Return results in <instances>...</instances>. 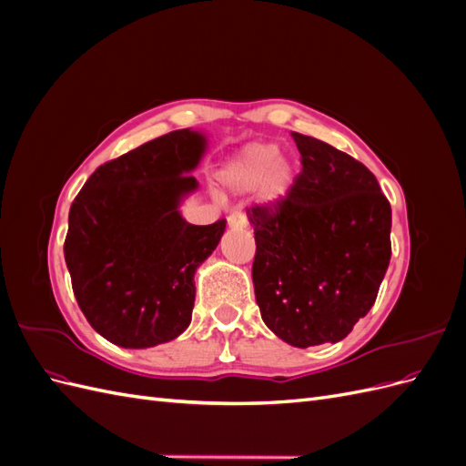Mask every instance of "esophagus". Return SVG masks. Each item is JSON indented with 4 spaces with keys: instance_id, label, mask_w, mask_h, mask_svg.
<instances>
[{
    "instance_id": "34e87169",
    "label": "esophagus",
    "mask_w": 466,
    "mask_h": 466,
    "mask_svg": "<svg viewBox=\"0 0 466 466\" xmlns=\"http://www.w3.org/2000/svg\"><path fill=\"white\" fill-rule=\"evenodd\" d=\"M228 225H229L231 229H245L247 225H248V219L243 214H231L228 218Z\"/></svg>"
}]
</instances>
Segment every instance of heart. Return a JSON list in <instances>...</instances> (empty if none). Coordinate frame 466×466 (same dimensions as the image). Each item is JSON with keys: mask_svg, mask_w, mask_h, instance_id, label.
<instances>
[{"mask_svg": "<svg viewBox=\"0 0 466 466\" xmlns=\"http://www.w3.org/2000/svg\"><path fill=\"white\" fill-rule=\"evenodd\" d=\"M219 180L235 194L257 192L260 204L278 208L295 185V167L276 144L252 142L225 163Z\"/></svg>", "mask_w": 466, "mask_h": 466, "instance_id": "b5f03b06", "label": "heart"}]
</instances>
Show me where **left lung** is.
I'll use <instances>...</instances> for the list:
<instances>
[{"mask_svg":"<svg viewBox=\"0 0 466 466\" xmlns=\"http://www.w3.org/2000/svg\"><path fill=\"white\" fill-rule=\"evenodd\" d=\"M303 171L278 208L247 209L262 320L295 348L340 342L370 313L390 260V204L368 167L291 132Z\"/></svg>","mask_w":466,"mask_h":466,"instance_id":"8db88e82","label":"left lung"}]
</instances>
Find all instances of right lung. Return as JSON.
Segmentation results:
<instances>
[{
	"mask_svg": "<svg viewBox=\"0 0 466 466\" xmlns=\"http://www.w3.org/2000/svg\"><path fill=\"white\" fill-rule=\"evenodd\" d=\"M208 149L200 130H175L101 165L69 208L64 257L79 309L120 348H153L188 329L194 274L225 219L192 225L180 204Z\"/></svg>",
	"mask_w": 466,
	"mask_h": 466,
	"instance_id": "obj_1",
	"label": "right lung"
}]
</instances>
